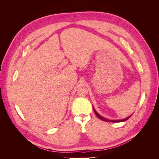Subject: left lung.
<instances>
[{"mask_svg": "<svg viewBox=\"0 0 159 159\" xmlns=\"http://www.w3.org/2000/svg\"><path fill=\"white\" fill-rule=\"evenodd\" d=\"M93 111H94V112H95V115H97L98 118H99L101 120H102V121H107V122H113V123L123 122V121H127V119H129L130 117H131V116H129V117H127V118H125V119H119V120H111V119H108L105 118V117H102V115H99V113H98L97 111H96L95 109H94V107H93Z\"/></svg>", "mask_w": 159, "mask_h": 159, "instance_id": "obj_1", "label": "left lung"}]
</instances>
